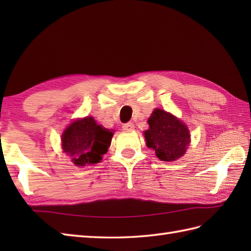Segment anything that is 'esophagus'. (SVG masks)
Wrapping results in <instances>:
<instances>
[{
	"label": "esophagus",
	"instance_id": "34e87169",
	"mask_svg": "<svg viewBox=\"0 0 251 251\" xmlns=\"http://www.w3.org/2000/svg\"><path fill=\"white\" fill-rule=\"evenodd\" d=\"M122 128L123 130H132L135 128V125L132 123H126V124L122 126Z\"/></svg>",
	"mask_w": 251,
	"mask_h": 251
}]
</instances>
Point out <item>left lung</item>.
I'll return each instance as SVG.
<instances>
[{
    "mask_svg": "<svg viewBox=\"0 0 251 251\" xmlns=\"http://www.w3.org/2000/svg\"><path fill=\"white\" fill-rule=\"evenodd\" d=\"M145 131L147 147L165 162H173L183 155L190 142V132L182 122L164 110L155 109L148 120Z\"/></svg>",
    "mask_w": 251,
    "mask_h": 251,
    "instance_id": "obj_1",
    "label": "left lung"
}]
</instances>
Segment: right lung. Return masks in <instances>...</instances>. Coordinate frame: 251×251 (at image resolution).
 Listing matches in <instances>:
<instances>
[{"label": "right lung", "mask_w": 251, "mask_h": 251, "mask_svg": "<svg viewBox=\"0 0 251 251\" xmlns=\"http://www.w3.org/2000/svg\"><path fill=\"white\" fill-rule=\"evenodd\" d=\"M113 132L98 125L93 117L73 122L61 138L63 152L76 166L99 163L108 152Z\"/></svg>", "instance_id": "right-lung-1"}]
</instances>
